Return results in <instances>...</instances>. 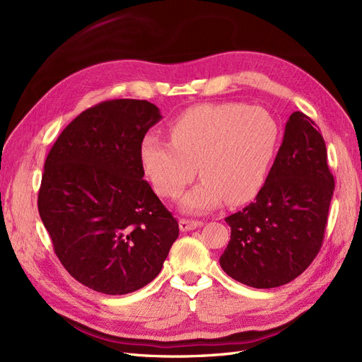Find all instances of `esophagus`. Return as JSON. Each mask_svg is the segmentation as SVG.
Listing matches in <instances>:
<instances>
[{"label": "esophagus", "instance_id": "esophagus-1", "mask_svg": "<svg viewBox=\"0 0 362 362\" xmlns=\"http://www.w3.org/2000/svg\"><path fill=\"white\" fill-rule=\"evenodd\" d=\"M202 226L201 221H190V218H181L180 221V229L182 233H187V231H193V229Z\"/></svg>", "mask_w": 362, "mask_h": 362}]
</instances>
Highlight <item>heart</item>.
I'll list each match as a JSON object with an SVG mask.
<instances>
[{"label":"heart","mask_w":362,"mask_h":362,"mask_svg":"<svg viewBox=\"0 0 362 362\" xmlns=\"http://www.w3.org/2000/svg\"><path fill=\"white\" fill-rule=\"evenodd\" d=\"M172 141L141 139V169L156 192L175 199L196 175L202 177L181 201L187 213H206L226 201L242 205L264 185L275 157L279 127L267 110L238 103L202 104L170 125Z\"/></svg>","instance_id":"heart-1"}]
</instances>
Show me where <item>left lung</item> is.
Returning a JSON list of instances; mask_svg holds the SVG:
<instances>
[{
  "instance_id": "obj_1",
  "label": "left lung",
  "mask_w": 362,
  "mask_h": 362,
  "mask_svg": "<svg viewBox=\"0 0 362 362\" xmlns=\"http://www.w3.org/2000/svg\"><path fill=\"white\" fill-rule=\"evenodd\" d=\"M326 156L315 124L294 112L255 201L225 218L231 240L218 262L226 275L249 287L273 288L311 264L322 247L335 185Z\"/></svg>"
}]
</instances>
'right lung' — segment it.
<instances>
[{
    "label": "right lung",
    "instance_id": "right-lung-1",
    "mask_svg": "<svg viewBox=\"0 0 362 362\" xmlns=\"http://www.w3.org/2000/svg\"><path fill=\"white\" fill-rule=\"evenodd\" d=\"M163 116L140 100L87 108L47 157L37 206L71 276L104 294L133 293L154 279L178 222L144 180L141 139Z\"/></svg>",
    "mask_w": 362,
    "mask_h": 362
}]
</instances>
